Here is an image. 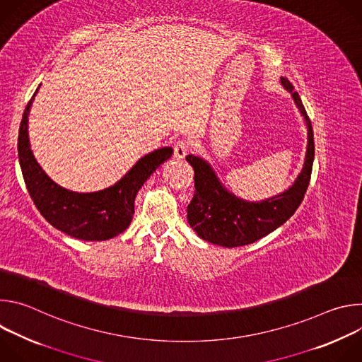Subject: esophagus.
<instances>
[{"mask_svg":"<svg viewBox=\"0 0 362 362\" xmlns=\"http://www.w3.org/2000/svg\"><path fill=\"white\" fill-rule=\"evenodd\" d=\"M190 148V141L186 140V139H180L177 141H175V146H173V154L176 159H185V156L187 154Z\"/></svg>","mask_w":362,"mask_h":362,"instance_id":"esophagus-1","label":"esophagus"}]
</instances>
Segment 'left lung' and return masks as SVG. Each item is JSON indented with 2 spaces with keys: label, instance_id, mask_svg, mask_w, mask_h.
I'll use <instances>...</instances> for the list:
<instances>
[{
  "label": "left lung",
  "instance_id": "1",
  "mask_svg": "<svg viewBox=\"0 0 362 362\" xmlns=\"http://www.w3.org/2000/svg\"><path fill=\"white\" fill-rule=\"evenodd\" d=\"M281 84L291 93L306 124L308 143L302 170L285 192L261 202H247L222 185L209 162L187 154L186 160L194 170V194L187 204V222L203 240L225 247L253 243L284 225L303 200L314 163V133L293 86L284 77Z\"/></svg>",
  "mask_w": 362,
  "mask_h": 362
}]
</instances>
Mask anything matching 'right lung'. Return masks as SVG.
<instances>
[{
  "mask_svg": "<svg viewBox=\"0 0 362 362\" xmlns=\"http://www.w3.org/2000/svg\"><path fill=\"white\" fill-rule=\"evenodd\" d=\"M40 88V87H38ZM24 110L18 132V160L27 190L44 219L66 235L81 240H107L126 230L134 215V199L143 183L173 154L172 147L154 150L113 186L98 192L78 193L51 180L37 163L28 139V115Z\"/></svg>",
  "mask_w": 362,
  "mask_h": 362,
  "instance_id": "right-lung-1",
  "label": "right lung"
}]
</instances>
